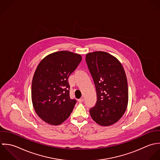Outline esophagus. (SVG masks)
Returning <instances> with one entry per match:
<instances>
[{"label": "esophagus", "mask_w": 160, "mask_h": 160, "mask_svg": "<svg viewBox=\"0 0 160 160\" xmlns=\"http://www.w3.org/2000/svg\"><path fill=\"white\" fill-rule=\"evenodd\" d=\"M78 102H83L84 101V99L83 98H80V99H78Z\"/></svg>", "instance_id": "1"}]
</instances>
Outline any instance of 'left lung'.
I'll return each instance as SVG.
<instances>
[{
  "label": "left lung",
  "instance_id": "obj_1",
  "mask_svg": "<svg viewBox=\"0 0 160 160\" xmlns=\"http://www.w3.org/2000/svg\"><path fill=\"white\" fill-rule=\"evenodd\" d=\"M85 60L93 79L97 101L90 109L92 119L102 126L117 122L128 107V80L121 62L106 52L86 55Z\"/></svg>",
  "mask_w": 160,
  "mask_h": 160
}]
</instances>
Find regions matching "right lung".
Returning <instances> with one entry per match:
<instances>
[{
	"mask_svg": "<svg viewBox=\"0 0 160 160\" xmlns=\"http://www.w3.org/2000/svg\"><path fill=\"white\" fill-rule=\"evenodd\" d=\"M82 59L80 54L62 51L45 57L33 75L32 99L38 116L51 125L62 124L77 101L70 98L68 77Z\"/></svg>",
	"mask_w": 160,
	"mask_h": 160,
	"instance_id": "right-lung-1",
	"label": "right lung"
}]
</instances>
